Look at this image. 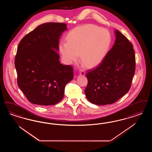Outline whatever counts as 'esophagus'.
Masks as SVG:
<instances>
[{
	"instance_id": "1",
	"label": "esophagus",
	"mask_w": 152,
	"mask_h": 152,
	"mask_svg": "<svg viewBox=\"0 0 152 152\" xmlns=\"http://www.w3.org/2000/svg\"><path fill=\"white\" fill-rule=\"evenodd\" d=\"M85 72H84V71H81V72H80V75H81V76H84L85 75Z\"/></svg>"
}]
</instances>
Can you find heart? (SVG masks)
<instances>
[{
	"label": "heart",
	"instance_id": "1",
	"mask_svg": "<svg viewBox=\"0 0 152 152\" xmlns=\"http://www.w3.org/2000/svg\"><path fill=\"white\" fill-rule=\"evenodd\" d=\"M67 42L59 43V49L67 64H72L79 58L88 67L97 66L107 54L111 43L109 31L97 25L86 24L70 31Z\"/></svg>",
	"mask_w": 152,
	"mask_h": 152
}]
</instances>
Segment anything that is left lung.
<instances>
[{
    "label": "left lung",
    "instance_id": "1",
    "mask_svg": "<svg viewBox=\"0 0 152 152\" xmlns=\"http://www.w3.org/2000/svg\"><path fill=\"white\" fill-rule=\"evenodd\" d=\"M113 48L100 64L88 71L87 99L98 105L115 103L130 89L135 72L133 45L122 33L115 31Z\"/></svg>",
    "mask_w": 152,
    "mask_h": 152
}]
</instances>
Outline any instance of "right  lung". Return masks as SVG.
Returning <instances> with one entry per match:
<instances>
[{
	"mask_svg": "<svg viewBox=\"0 0 152 152\" xmlns=\"http://www.w3.org/2000/svg\"><path fill=\"white\" fill-rule=\"evenodd\" d=\"M67 25L47 23L26 34L18 44L15 66L18 85L31 103L54 105L64 97L73 77V67L59 61V41Z\"/></svg>",
	"mask_w": 152,
	"mask_h": 152,
	"instance_id": "obj_1",
	"label": "right lung"
}]
</instances>
